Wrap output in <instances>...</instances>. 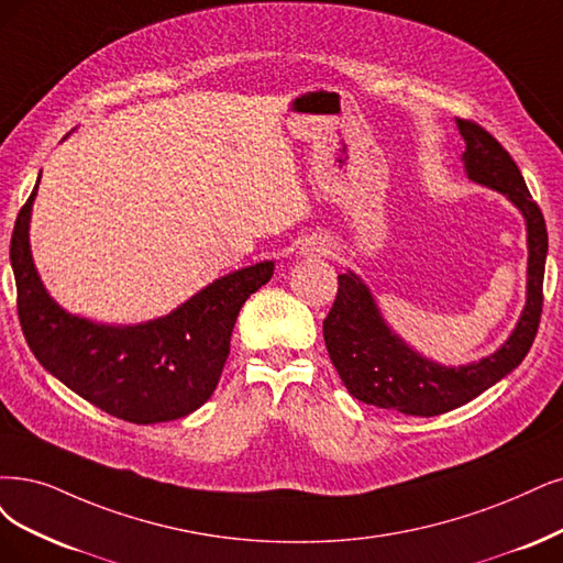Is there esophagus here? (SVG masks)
<instances>
[{
    "mask_svg": "<svg viewBox=\"0 0 563 563\" xmlns=\"http://www.w3.org/2000/svg\"><path fill=\"white\" fill-rule=\"evenodd\" d=\"M322 250H324V247H322Z\"/></svg>",
    "mask_w": 563,
    "mask_h": 563,
    "instance_id": "obj_1",
    "label": "esophagus"
}]
</instances>
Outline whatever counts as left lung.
<instances>
[{
	"mask_svg": "<svg viewBox=\"0 0 563 563\" xmlns=\"http://www.w3.org/2000/svg\"><path fill=\"white\" fill-rule=\"evenodd\" d=\"M466 143L462 155L468 180L501 192L527 222V303L512 334L492 355L443 366L412 350L383 318L366 283L347 271L339 276V295L322 324L331 364L352 397L406 415L433 418L473 401L522 364L543 313V276L548 229L538 203L508 151L481 124L456 120Z\"/></svg>",
	"mask_w": 563,
	"mask_h": 563,
	"instance_id": "8db88e82",
	"label": "left lung"
}]
</instances>
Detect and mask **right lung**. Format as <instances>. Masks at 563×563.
<instances>
[{
  "mask_svg": "<svg viewBox=\"0 0 563 563\" xmlns=\"http://www.w3.org/2000/svg\"><path fill=\"white\" fill-rule=\"evenodd\" d=\"M38 180L11 236L18 318L38 364L124 422H172L195 412L218 387L241 306L271 280L274 262L232 271L169 316L141 324L71 316L48 295L32 260L30 218Z\"/></svg>",
  "mask_w": 563,
  "mask_h": 563,
  "instance_id": "1",
  "label": "right lung"
}]
</instances>
